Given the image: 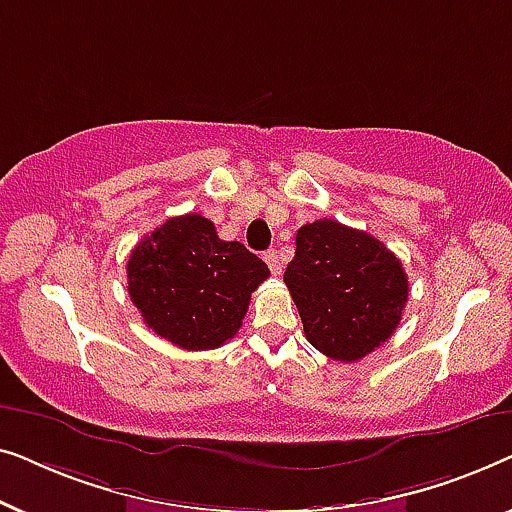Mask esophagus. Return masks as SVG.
<instances>
[{
    "label": "esophagus",
    "mask_w": 512,
    "mask_h": 512,
    "mask_svg": "<svg viewBox=\"0 0 512 512\" xmlns=\"http://www.w3.org/2000/svg\"><path fill=\"white\" fill-rule=\"evenodd\" d=\"M265 263H268V268L272 270V275H282V268H284V261H282V254H279L277 249H270L263 254Z\"/></svg>",
    "instance_id": "esophagus-1"
}]
</instances>
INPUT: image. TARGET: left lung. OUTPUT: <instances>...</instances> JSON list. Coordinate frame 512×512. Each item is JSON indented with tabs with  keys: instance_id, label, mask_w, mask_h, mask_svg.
Returning <instances> with one entry per match:
<instances>
[{
	"instance_id": "left-lung-1",
	"label": "left lung",
	"mask_w": 512,
	"mask_h": 512,
	"mask_svg": "<svg viewBox=\"0 0 512 512\" xmlns=\"http://www.w3.org/2000/svg\"><path fill=\"white\" fill-rule=\"evenodd\" d=\"M305 338L335 361H359L394 335L408 303V275L377 237L333 219L296 233L284 272Z\"/></svg>"
}]
</instances>
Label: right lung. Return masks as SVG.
Wrapping results in <instances>:
<instances>
[{
    "label": "right lung",
    "instance_id": "1",
    "mask_svg": "<svg viewBox=\"0 0 512 512\" xmlns=\"http://www.w3.org/2000/svg\"><path fill=\"white\" fill-rule=\"evenodd\" d=\"M270 275L200 214L167 219L132 249L128 293L144 324L188 352L221 347L240 331L251 293Z\"/></svg>",
    "mask_w": 512,
    "mask_h": 512
}]
</instances>
